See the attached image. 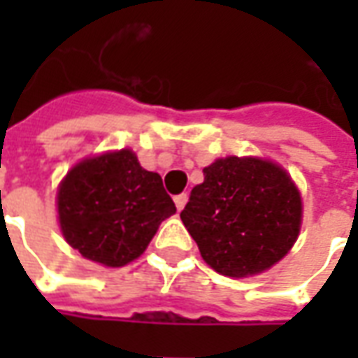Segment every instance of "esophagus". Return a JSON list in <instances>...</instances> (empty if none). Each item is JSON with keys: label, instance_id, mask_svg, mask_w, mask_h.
<instances>
[{"label": "esophagus", "instance_id": "esophagus-1", "mask_svg": "<svg viewBox=\"0 0 358 358\" xmlns=\"http://www.w3.org/2000/svg\"><path fill=\"white\" fill-rule=\"evenodd\" d=\"M174 203H176V209L182 210L184 207H186V203H187V195L186 194H180L174 197Z\"/></svg>", "mask_w": 358, "mask_h": 358}]
</instances>
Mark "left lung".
Instances as JSON below:
<instances>
[{
    "label": "left lung",
    "instance_id": "1",
    "mask_svg": "<svg viewBox=\"0 0 358 358\" xmlns=\"http://www.w3.org/2000/svg\"><path fill=\"white\" fill-rule=\"evenodd\" d=\"M180 213L203 261L218 274H261L299 236L301 195L289 174L257 157H226L203 169Z\"/></svg>",
    "mask_w": 358,
    "mask_h": 358
}]
</instances>
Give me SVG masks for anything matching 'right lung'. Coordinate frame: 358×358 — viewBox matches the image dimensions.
I'll use <instances>...</instances> for the list:
<instances>
[{
    "label": "right lung",
    "instance_id": "1",
    "mask_svg": "<svg viewBox=\"0 0 358 358\" xmlns=\"http://www.w3.org/2000/svg\"><path fill=\"white\" fill-rule=\"evenodd\" d=\"M57 210L66 243L115 268L138 259L176 207L161 176L141 169L134 151L120 149L73 166L59 186Z\"/></svg>",
    "mask_w": 358,
    "mask_h": 358
}]
</instances>
